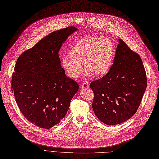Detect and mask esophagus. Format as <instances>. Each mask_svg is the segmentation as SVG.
I'll return each mask as SVG.
<instances>
[{"label": "esophagus", "mask_w": 159, "mask_h": 159, "mask_svg": "<svg viewBox=\"0 0 159 159\" xmlns=\"http://www.w3.org/2000/svg\"><path fill=\"white\" fill-rule=\"evenodd\" d=\"M89 84L86 83H82L80 85V89H86V88H89Z\"/></svg>", "instance_id": "1"}]
</instances>
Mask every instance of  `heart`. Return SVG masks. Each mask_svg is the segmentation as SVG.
<instances>
[{"instance_id": "1", "label": "heart", "mask_w": 159, "mask_h": 159, "mask_svg": "<svg viewBox=\"0 0 159 159\" xmlns=\"http://www.w3.org/2000/svg\"><path fill=\"white\" fill-rule=\"evenodd\" d=\"M115 46L109 39L95 36H86L79 39L70 51V56L61 59V66L70 78L75 79L83 70L84 78L94 75L99 77L107 74L113 62Z\"/></svg>"}]
</instances>
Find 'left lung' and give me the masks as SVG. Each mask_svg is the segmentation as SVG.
Masks as SVG:
<instances>
[{
  "mask_svg": "<svg viewBox=\"0 0 159 159\" xmlns=\"http://www.w3.org/2000/svg\"><path fill=\"white\" fill-rule=\"evenodd\" d=\"M113 64L103 77L93 81L92 109L107 125L125 122L136 113L147 87L142 59L119 39Z\"/></svg>",
  "mask_w": 159,
  "mask_h": 159,
  "instance_id": "left-lung-1",
  "label": "left lung"
}]
</instances>
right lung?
<instances>
[{
    "mask_svg": "<svg viewBox=\"0 0 159 159\" xmlns=\"http://www.w3.org/2000/svg\"><path fill=\"white\" fill-rule=\"evenodd\" d=\"M78 29L68 27L41 39L17 59L11 76V91L21 113L32 124L48 129L60 123L79 90L66 75L58 52Z\"/></svg>",
    "mask_w": 159,
    "mask_h": 159,
    "instance_id": "right-lung-1",
    "label": "right lung"
}]
</instances>
